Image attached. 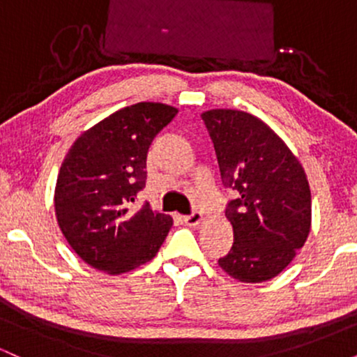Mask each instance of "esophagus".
I'll list each match as a JSON object with an SVG mask.
<instances>
[{"label":"esophagus","mask_w":357,"mask_h":357,"mask_svg":"<svg viewBox=\"0 0 357 357\" xmlns=\"http://www.w3.org/2000/svg\"><path fill=\"white\" fill-rule=\"evenodd\" d=\"M183 221L188 225V227H198V225L203 221V215L199 211H195L192 215L183 216Z\"/></svg>","instance_id":"obj_1"}]
</instances>
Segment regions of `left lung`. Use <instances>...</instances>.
Here are the masks:
<instances>
[{
  "instance_id": "obj_1",
  "label": "left lung",
  "mask_w": 357,
  "mask_h": 357,
  "mask_svg": "<svg viewBox=\"0 0 357 357\" xmlns=\"http://www.w3.org/2000/svg\"><path fill=\"white\" fill-rule=\"evenodd\" d=\"M225 186L233 247L218 265L245 284L272 280L304 247L312 223L307 174L297 155L264 121L236 109L202 114Z\"/></svg>"
}]
</instances>
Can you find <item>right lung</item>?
<instances>
[{
    "mask_svg": "<svg viewBox=\"0 0 357 357\" xmlns=\"http://www.w3.org/2000/svg\"><path fill=\"white\" fill-rule=\"evenodd\" d=\"M178 109L161 102L129 105L75 139L56 178L55 216L73 252L92 268L121 275L153 260L173 218L132 206L146 184V158L155 134Z\"/></svg>",
    "mask_w": 357,
    "mask_h": 357,
    "instance_id": "1",
    "label": "right lung"
}]
</instances>
